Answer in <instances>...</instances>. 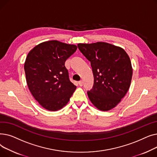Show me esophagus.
<instances>
[{"label": "esophagus", "mask_w": 157, "mask_h": 157, "mask_svg": "<svg viewBox=\"0 0 157 157\" xmlns=\"http://www.w3.org/2000/svg\"><path fill=\"white\" fill-rule=\"evenodd\" d=\"M78 84H79V85L80 86H83V81H79L78 82Z\"/></svg>", "instance_id": "esophagus-1"}]
</instances>
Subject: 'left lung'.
I'll use <instances>...</instances> for the list:
<instances>
[{
  "label": "left lung",
  "mask_w": 157,
  "mask_h": 157,
  "mask_svg": "<svg viewBox=\"0 0 157 157\" xmlns=\"http://www.w3.org/2000/svg\"><path fill=\"white\" fill-rule=\"evenodd\" d=\"M78 47L92 68L94 85L87 92L90 101L101 111L113 109L130 85L132 68L128 55L121 48L104 42L79 43Z\"/></svg>",
  "instance_id": "8db88e82"
}]
</instances>
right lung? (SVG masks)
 Segmentation results:
<instances>
[{"mask_svg": "<svg viewBox=\"0 0 157 157\" xmlns=\"http://www.w3.org/2000/svg\"><path fill=\"white\" fill-rule=\"evenodd\" d=\"M77 46L58 40L40 43L29 53L24 69L29 89L40 105L55 111L67 104L76 86L69 79L65 62Z\"/></svg>", "mask_w": 157, "mask_h": 157, "instance_id": "1", "label": "right lung"}]
</instances>
